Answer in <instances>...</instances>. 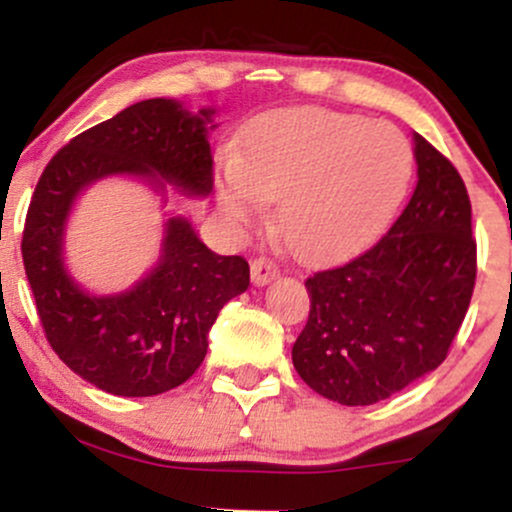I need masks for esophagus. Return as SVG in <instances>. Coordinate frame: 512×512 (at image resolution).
I'll use <instances>...</instances> for the list:
<instances>
[{"instance_id": "esophagus-1", "label": "esophagus", "mask_w": 512, "mask_h": 512, "mask_svg": "<svg viewBox=\"0 0 512 512\" xmlns=\"http://www.w3.org/2000/svg\"><path fill=\"white\" fill-rule=\"evenodd\" d=\"M250 272H252V284L255 286H264L267 281H272L276 274H279V264L274 260H269V257H255V260L250 262Z\"/></svg>"}]
</instances>
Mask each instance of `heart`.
Returning a JSON list of instances; mask_svg holds the SVG:
<instances>
[{
  "mask_svg": "<svg viewBox=\"0 0 512 512\" xmlns=\"http://www.w3.org/2000/svg\"><path fill=\"white\" fill-rule=\"evenodd\" d=\"M414 173L397 127L320 108L262 115L245 132L240 158H223L216 195L236 226L276 204V228L308 262L361 250L395 214Z\"/></svg>",
  "mask_w": 512,
  "mask_h": 512,
  "instance_id": "obj_1",
  "label": "heart"
}]
</instances>
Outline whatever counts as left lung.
<instances>
[{
	"mask_svg": "<svg viewBox=\"0 0 512 512\" xmlns=\"http://www.w3.org/2000/svg\"><path fill=\"white\" fill-rule=\"evenodd\" d=\"M419 182L378 243L305 279L310 315L293 366L317 395L366 407L436 370L460 330L474 281L472 204L457 168L414 134Z\"/></svg>",
	"mask_w": 512,
	"mask_h": 512,
	"instance_id": "8db88e82",
	"label": "left lung"
}]
</instances>
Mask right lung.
Masks as SVG:
<instances>
[{
	"label": "right lung",
	"instance_id": "right-lung-1",
	"mask_svg": "<svg viewBox=\"0 0 512 512\" xmlns=\"http://www.w3.org/2000/svg\"><path fill=\"white\" fill-rule=\"evenodd\" d=\"M166 98L134 103L76 134L45 166L23 226L21 255L52 351L98 390L151 397L185 383L207 356L219 310L250 286L245 257L211 252L185 219H170L161 262L132 291L96 298L62 264L76 195L105 175H142L207 197L214 158L207 122ZM161 185V182H158Z\"/></svg>",
	"mask_w": 512,
	"mask_h": 512
}]
</instances>
